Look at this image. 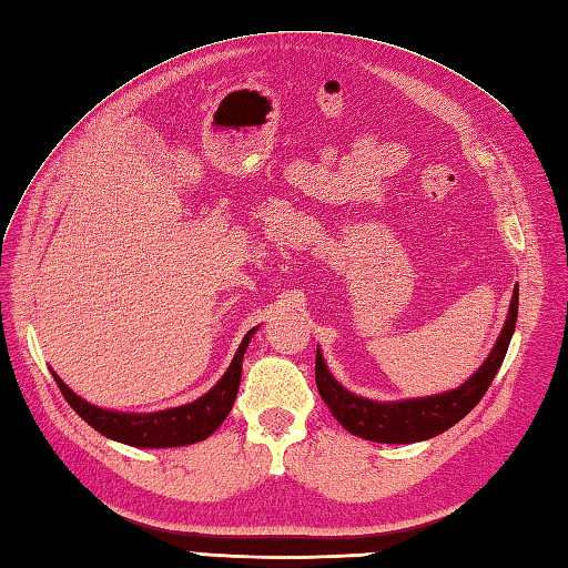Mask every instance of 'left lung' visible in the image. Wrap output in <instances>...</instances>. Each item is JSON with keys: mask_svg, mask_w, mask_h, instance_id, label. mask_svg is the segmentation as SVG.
<instances>
[{"mask_svg": "<svg viewBox=\"0 0 568 568\" xmlns=\"http://www.w3.org/2000/svg\"><path fill=\"white\" fill-rule=\"evenodd\" d=\"M519 315V284L514 286L511 303L507 311V320L500 336H497L490 355L484 359L474 376H469L462 386L426 395V398H407V400H369L363 395L351 393L346 386H341L329 367H326L324 357L317 348L315 357V382L317 390L326 407L332 409L336 422L357 438L374 440V443H417L428 440L443 432H448L459 419H464L469 412L484 398L490 382L495 379L497 369H500L503 359L507 355L509 341L514 336V326H517Z\"/></svg>", "mask_w": 568, "mask_h": 568, "instance_id": "1", "label": "left lung"}]
</instances>
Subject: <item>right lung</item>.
Instances as JSON below:
<instances>
[{"label": "right lung", "mask_w": 568, "mask_h": 568, "mask_svg": "<svg viewBox=\"0 0 568 568\" xmlns=\"http://www.w3.org/2000/svg\"><path fill=\"white\" fill-rule=\"evenodd\" d=\"M253 334L255 329L246 332L242 346L232 357V365L209 393H203L194 403L161 412H118L97 407L68 388L57 372H51V376L57 379L68 405L101 436L132 445V448H180V445L205 440L227 419L239 393V382H242L244 353Z\"/></svg>", "instance_id": "1"}]
</instances>
